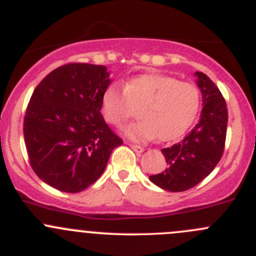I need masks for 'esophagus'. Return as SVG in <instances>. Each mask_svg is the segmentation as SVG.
I'll use <instances>...</instances> for the list:
<instances>
[{"instance_id":"1","label":"esophagus","mask_w":256,"mask_h":256,"mask_svg":"<svg viewBox=\"0 0 256 256\" xmlns=\"http://www.w3.org/2000/svg\"><path fill=\"white\" fill-rule=\"evenodd\" d=\"M130 147H131V148L134 150V151L136 152V154H142V152L144 151V147H141V146H138V144H130Z\"/></svg>"}]
</instances>
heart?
Instances as JSON below:
<instances>
[{
  "label": "heart",
  "instance_id": "heart-1",
  "mask_svg": "<svg viewBox=\"0 0 256 256\" xmlns=\"http://www.w3.org/2000/svg\"><path fill=\"white\" fill-rule=\"evenodd\" d=\"M200 102V90L192 82L164 74H144L126 82L124 89L115 84L108 86L102 94V112L112 125L121 128L140 110L142 120L125 128V136L138 142L156 138L172 141L187 132Z\"/></svg>",
  "mask_w": 256,
  "mask_h": 256
}]
</instances>
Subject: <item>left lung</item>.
I'll return each instance as SVG.
<instances>
[{
	"label": "left lung",
	"instance_id": "1",
	"mask_svg": "<svg viewBox=\"0 0 256 256\" xmlns=\"http://www.w3.org/2000/svg\"><path fill=\"white\" fill-rule=\"evenodd\" d=\"M196 82L202 94L200 122L180 142L162 148L167 168L150 176L157 187L168 192L193 188L216 168L224 151L228 110L220 92L202 72H196Z\"/></svg>",
	"mask_w": 256,
	"mask_h": 256
}]
</instances>
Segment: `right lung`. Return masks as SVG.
I'll return each instance as SVG.
<instances>
[{"mask_svg":"<svg viewBox=\"0 0 256 256\" xmlns=\"http://www.w3.org/2000/svg\"><path fill=\"white\" fill-rule=\"evenodd\" d=\"M110 72L70 63L54 69L33 92L23 124L30 166L44 183L66 193L89 187L122 140L102 118Z\"/></svg>","mask_w":256,"mask_h":256,"instance_id":"obj_1","label":"right lung"}]
</instances>
